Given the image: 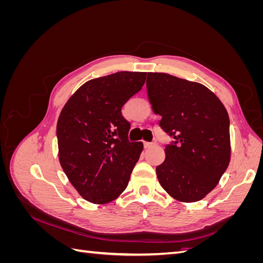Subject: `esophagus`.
Wrapping results in <instances>:
<instances>
[{
  "instance_id": "obj_1",
  "label": "esophagus",
  "mask_w": 263,
  "mask_h": 263,
  "mask_svg": "<svg viewBox=\"0 0 263 263\" xmlns=\"http://www.w3.org/2000/svg\"><path fill=\"white\" fill-rule=\"evenodd\" d=\"M155 146V142H148V141H144V147L145 148H150Z\"/></svg>"
}]
</instances>
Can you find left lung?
Masks as SVG:
<instances>
[{"mask_svg": "<svg viewBox=\"0 0 263 263\" xmlns=\"http://www.w3.org/2000/svg\"><path fill=\"white\" fill-rule=\"evenodd\" d=\"M146 85L151 108L161 116L159 125L176 139L156 168L159 183L177 201H200L218 184L230 161L227 110L201 83L149 72Z\"/></svg>", "mask_w": 263, "mask_h": 263, "instance_id": "obj_1", "label": "left lung"}]
</instances>
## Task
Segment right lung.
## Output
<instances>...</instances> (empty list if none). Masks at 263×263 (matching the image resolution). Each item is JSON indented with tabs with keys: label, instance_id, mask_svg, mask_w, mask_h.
Wrapping results in <instances>:
<instances>
[{
	"label": "right lung",
	"instance_id": "right-lung-1",
	"mask_svg": "<svg viewBox=\"0 0 263 263\" xmlns=\"http://www.w3.org/2000/svg\"><path fill=\"white\" fill-rule=\"evenodd\" d=\"M146 72L121 71L85 82L61 109L57 123L62 170L84 200L114 201L126 189L144 148L128 140L122 107L141 90Z\"/></svg>",
	"mask_w": 263,
	"mask_h": 263
}]
</instances>
